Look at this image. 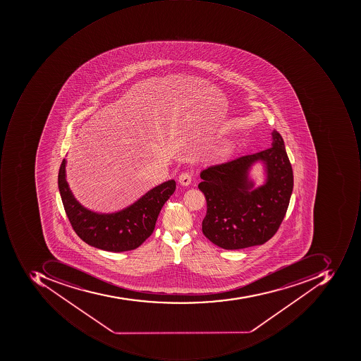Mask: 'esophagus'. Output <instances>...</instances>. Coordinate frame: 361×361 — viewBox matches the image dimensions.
<instances>
[{
    "label": "esophagus",
    "instance_id": "1",
    "mask_svg": "<svg viewBox=\"0 0 361 361\" xmlns=\"http://www.w3.org/2000/svg\"><path fill=\"white\" fill-rule=\"evenodd\" d=\"M192 181V173L189 171L182 172L181 175L179 176V182L181 185L186 186L189 185Z\"/></svg>",
    "mask_w": 361,
    "mask_h": 361
}]
</instances>
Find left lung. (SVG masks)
<instances>
[{"mask_svg": "<svg viewBox=\"0 0 361 361\" xmlns=\"http://www.w3.org/2000/svg\"><path fill=\"white\" fill-rule=\"evenodd\" d=\"M272 147L209 166L200 172L207 212L204 235L224 250L262 245L280 228L292 195L293 169L280 133L274 130ZM264 164L267 181L254 189L251 166Z\"/></svg>", "mask_w": 361, "mask_h": 361, "instance_id": "left-lung-1", "label": "left lung"}]
</instances>
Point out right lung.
Listing matches in <instances>:
<instances>
[{"label":"right lung","instance_id":"1","mask_svg":"<svg viewBox=\"0 0 361 361\" xmlns=\"http://www.w3.org/2000/svg\"><path fill=\"white\" fill-rule=\"evenodd\" d=\"M65 168L66 159H63L59 190L71 226L83 242L107 252H127L139 247L153 233L158 214L176 190L175 180H168L125 209L99 214L83 207L75 200L67 183Z\"/></svg>","mask_w":361,"mask_h":361}]
</instances>
